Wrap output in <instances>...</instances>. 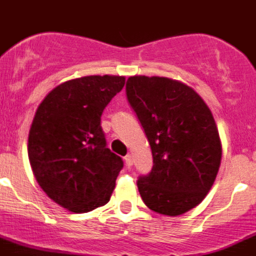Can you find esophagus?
I'll return each instance as SVG.
<instances>
[{
  "mask_svg": "<svg viewBox=\"0 0 256 256\" xmlns=\"http://www.w3.org/2000/svg\"><path fill=\"white\" fill-rule=\"evenodd\" d=\"M124 160H126V167H132V164H133V157H132V154H126V157H124Z\"/></svg>",
  "mask_w": 256,
  "mask_h": 256,
  "instance_id": "1",
  "label": "esophagus"
}]
</instances>
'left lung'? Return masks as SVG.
<instances>
[{
    "label": "left lung",
    "instance_id": "1",
    "mask_svg": "<svg viewBox=\"0 0 256 256\" xmlns=\"http://www.w3.org/2000/svg\"><path fill=\"white\" fill-rule=\"evenodd\" d=\"M126 93L153 156L150 172L137 181L143 202L158 214L182 215L205 198L220 167L212 113L192 88L168 78L130 76Z\"/></svg>",
    "mask_w": 256,
    "mask_h": 256
}]
</instances>
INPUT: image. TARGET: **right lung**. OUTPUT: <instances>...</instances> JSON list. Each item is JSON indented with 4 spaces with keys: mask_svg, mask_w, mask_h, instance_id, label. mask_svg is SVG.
Segmentation results:
<instances>
[{
    "mask_svg": "<svg viewBox=\"0 0 256 256\" xmlns=\"http://www.w3.org/2000/svg\"><path fill=\"white\" fill-rule=\"evenodd\" d=\"M126 78L92 75L52 89L36 110L28 133V160L46 194L72 212L106 205L123 168L106 147L100 116Z\"/></svg>",
    "mask_w": 256,
    "mask_h": 256,
    "instance_id": "right-lung-1",
    "label": "right lung"
}]
</instances>
